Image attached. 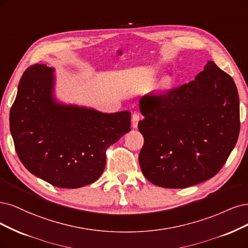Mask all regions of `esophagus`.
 Segmentation results:
<instances>
[{"instance_id": "34e87169", "label": "esophagus", "mask_w": 248, "mask_h": 248, "mask_svg": "<svg viewBox=\"0 0 248 248\" xmlns=\"http://www.w3.org/2000/svg\"><path fill=\"white\" fill-rule=\"evenodd\" d=\"M139 121H140V115L138 113H134L132 115V126L134 127V129H136V127L138 126Z\"/></svg>"}]
</instances>
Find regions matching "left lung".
<instances>
[{"label": "left lung", "mask_w": 248, "mask_h": 248, "mask_svg": "<svg viewBox=\"0 0 248 248\" xmlns=\"http://www.w3.org/2000/svg\"><path fill=\"white\" fill-rule=\"evenodd\" d=\"M139 108L144 116L138 124L144 138L139 164L157 186L185 188L210 179L237 143V87L212 61L190 82L144 94Z\"/></svg>", "instance_id": "left-lung-1"}]
</instances>
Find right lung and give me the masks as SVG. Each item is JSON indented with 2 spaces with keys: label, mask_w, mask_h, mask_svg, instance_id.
<instances>
[{
  "label": "right lung",
  "mask_w": 248,
  "mask_h": 248,
  "mask_svg": "<svg viewBox=\"0 0 248 248\" xmlns=\"http://www.w3.org/2000/svg\"><path fill=\"white\" fill-rule=\"evenodd\" d=\"M55 69L31 66L23 73L10 110V131L20 162L35 176L62 188L97 180L106 149L131 131V112L104 113L62 103Z\"/></svg>",
  "instance_id": "1"
}]
</instances>
